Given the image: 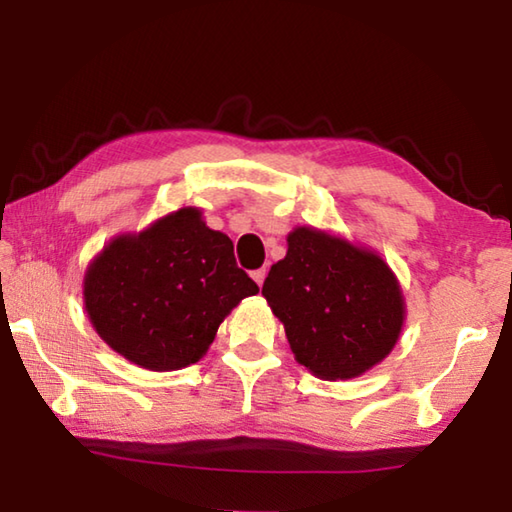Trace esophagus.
I'll return each instance as SVG.
<instances>
[{
  "label": "esophagus",
  "instance_id": "34e87169",
  "mask_svg": "<svg viewBox=\"0 0 512 512\" xmlns=\"http://www.w3.org/2000/svg\"><path fill=\"white\" fill-rule=\"evenodd\" d=\"M250 275H253V280L259 284V287H262L264 280H266V268H257V271H253Z\"/></svg>",
  "mask_w": 512,
  "mask_h": 512
}]
</instances>
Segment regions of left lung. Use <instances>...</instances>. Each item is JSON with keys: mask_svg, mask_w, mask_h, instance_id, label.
Wrapping results in <instances>:
<instances>
[{"mask_svg": "<svg viewBox=\"0 0 512 512\" xmlns=\"http://www.w3.org/2000/svg\"><path fill=\"white\" fill-rule=\"evenodd\" d=\"M287 244L262 296L296 361L325 381L359 377L384 361L406 318L391 266L375 250L311 225L293 228Z\"/></svg>", "mask_w": 512, "mask_h": 512, "instance_id": "obj_1", "label": "left lung"}]
</instances>
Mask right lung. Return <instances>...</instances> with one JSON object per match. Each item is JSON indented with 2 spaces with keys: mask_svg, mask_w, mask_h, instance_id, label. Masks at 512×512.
I'll list each match as a JSON object with an SVG mask.
<instances>
[{
  "mask_svg": "<svg viewBox=\"0 0 512 512\" xmlns=\"http://www.w3.org/2000/svg\"><path fill=\"white\" fill-rule=\"evenodd\" d=\"M255 293L230 237L207 228L198 207L112 237L83 277V305L97 334L155 372L203 359L223 318Z\"/></svg>",
  "mask_w": 512,
  "mask_h": 512,
  "instance_id": "right-lung-1",
  "label": "right lung"
}]
</instances>
